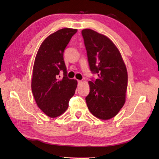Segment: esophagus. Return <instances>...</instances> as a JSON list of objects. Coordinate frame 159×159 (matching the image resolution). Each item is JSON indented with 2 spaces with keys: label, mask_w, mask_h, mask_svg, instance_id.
Returning <instances> with one entry per match:
<instances>
[{
  "label": "esophagus",
  "mask_w": 159,
  "mask_h": 159,
  "mask_svg": "<svg viewBox=\"0 0 159 159\" xmlns=\"http://www.w3.org/2000/svg\"><path fill=\"white\" fill-rule=\"evenodd\" d=\"M82 83H83V81H82V80H78V84H81Z\"/></svg>",
  "instance_id": "obj_1"
}]
</instances>
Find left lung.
<instances>
[{
  "instance_id": "8db88e82",
  "label": "left lung",
  "mask_w": 159,
  "mask_h": 159,
  "mask_svg": "<svg viewBox=\"0 0 159 159\" xmlns=\"http://www.w3.org/2000/svg\"><path fill=\"white\" fill-rule=\"evenodd\" d=\"M82 35L91 72L98 77L89 81L88 108L98 118H113L125 103L128 74L120 53L109 38L90 29Z\"/></svg>"
}]
</instances>
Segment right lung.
<instances>
[{"label":"right lung","instance_id":"1","mask_svg":"<svg viewBox=\"0 0 159 159\" xmlns=\"http://www.w3.org/2000/svg\"><path fill=\"white\" fill-rule=\"evenodd\" d=\"M77 29L64 28L52 33L40 45L33 66L31 89L38 107L52 118L63 114L75 92L77 81L67 77L63 52ZM64 76L59 80V73Z\"/></svg>","mask_w":159,"mask_h":159}]
</instances>
